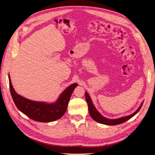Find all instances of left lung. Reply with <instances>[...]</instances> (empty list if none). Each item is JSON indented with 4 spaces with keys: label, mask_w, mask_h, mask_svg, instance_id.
<instances>
[{
    "label": "left lung",
    "mask_w": 155,
    "mask_h": 155,
    "mask_svg": "<svg viewBox=\"0 0 155 155\" xmlns=\"http://www.w3.org/2000/svg\"><path fill=\"white\" fill-rule=\"evenodd\" d=\"M85 99H86V101L88 104V111H89V113H90V115H91V117L94 120L98 122V123H99L101 124H105V125H117V124H122V123H124V122L128 120L129 119L133 117L134 115L136 114L138 112H139V110L141 108L142 105L143 104V102H142V104L140 105V107L137 109V110L136 112H134L131 115L123 117H120L118 119H109L105 118V117L102 116L101 114L98 111H97V110L94 107V105L91 101L90 96H89V95L87 94V92H85Z\"/></svg>",
    "instance_id": "left-lung-1"
}]
</instances>
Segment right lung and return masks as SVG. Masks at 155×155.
<instances>
[{
	"label": "right lung",
	"mask_w": 155,
	"mask_h": 155,
	"mask_svg": "<svg viewBox=\"0 0 155 155\" xmlns=\"http://www.w3.org/2000/svg\"><path fill=\"white\" fill-rule=\"evenodd\" d=\"M9 88L12 98L17 108L30 119L41 123H49L61 118L66 112L68 104L77 84H73L61 94L55 102L48 104L27 99L18 94L12 87L9 74Z\"/></svg>",
	"instance_id": "obj_1"
}]
</instances>
